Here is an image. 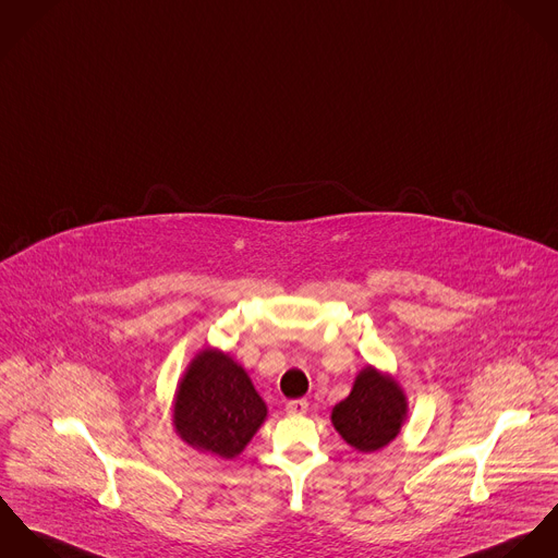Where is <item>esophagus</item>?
<instances>
[{
    "label": "esophagus",
    "mask_w": 558,
    "mask_h": 558,
    "mask_svg": "<svg viewBox=\"0 0 558 558\" xmlns=\"http://www.w3.org/2000/svg\"><path fill=\"white\" fill-rule=\"evenodd\" d=\"M308 411V402L306 400H291L287 402V413L289 415H304Z\"/></svg>",
    "instance_id": "1"
}]
</instances>
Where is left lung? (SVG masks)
Listing matches in <instances>:
<instances>
[{"mask_svg":"<svg viewBox=\"0 0 558 558\" xmlns=\"http://www.w3.org/2000/svg\"><path fill=\"white\" fill-rule=\"evenodd\" d=\"M407 415L402 385L389 372L366 366L355 376L351 393L331 409V424L353 449L371 453L400 434Z\"/></svg>","mask_w":558,"mask_h":558,"instance_id":"obj_1","label":"left lung"}]
</instances>
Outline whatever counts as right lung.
<instances>
[{"instance_id":"1","label":"right lung","mask_w":558,"mask_h":558,"mask_svg":"<svg viewBox=\"0 0 558 558\" xmlns=\"http://www.w3.org/2000/svg\"><path fill=\"white\" fill-rule=\"evenodd\" d=\"M175 434L209 458H238L267 420V404L229 353L205 347L178 380L171 407Z\"/></svg>"}]
</instances>
